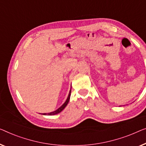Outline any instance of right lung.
<instances>
[{
  "label": "right lung",
  "mask_w": 146,
  "mask_h": 146,
  "mask_svg": "<svg viewBox=\"0 0 146 146\" xmlns=\"http://www.w3.org/2000/svg\"><path fill=\"white\" fill-rule=\"evenodd\" d=\"M71 90H70V91H69V95H68V97H67V98L66 100V101L65 103L63 104V105L61 106V107H60L57 110L54 111L53 112H51V113H42V115H56V114H58L59 113H60L62 111L64 110V109L66 107V106L67 105V104H68V102L69 101V98H70V96H71Z\"/></svg>",
  "instance_id": "add662e5"
}]
</instances>
